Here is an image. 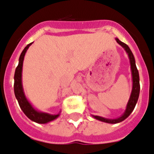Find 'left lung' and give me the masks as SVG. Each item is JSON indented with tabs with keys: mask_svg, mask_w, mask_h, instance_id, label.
<instances>
[{
	"mask_svg": "<svg viewBox=\"0 0 154 154\" xmlns=\"http://www.w3.org/2000/svg\"><path fill=\"white\" fill-rule=\"evenodd\" d=\"M117 43L119 45L122 46L125 48V50L127 52L128 55L129 59H130V64H131V75H132V90H131V96L129 99L128 102L127 106H126V109H125V113L122 114V116L116 119H107L104 118L103 117H99V116H94L92 115V117L94 118L97 119L100 121L103 122H106V123L109 124H117L119 122L123 121L124 120L127 118L129 115L131 114V113L133 111L134 108H135V105H136L139 96V91H140V85H139V71L137 69L136 65H135V57L133 55L132 52H131V49L129 48L126 44L123 43L122 41H121L119 39L116 38Z\"/></svg>",
	"mask_w": 154,
	"mask_h": 154,
	"instance_id": "left-lung-1",
	"label": "left lung"
}]
</instances>
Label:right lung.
<instances>
[{"mask_svg": "<svg viewBox=\"0 0 154 154\" xmlns=\"http://www.w3.org/2000/svg\"><path fill=\"white\" fill-rule=\"evenodd\" d=\"M32 45V43L29 44L22 51L20 57L19 59V65L16 67L15 72V76H14V91H15V98L17 99L19 105L23 113H25L26 116L31 121H34L38 124H46L50 121L55 120L59 116V113L58 114H49L47 113H43V112H39L36 110L29 101L26 98L24 91H23V85H22V70H23V64L24 56L26 52L27 49Z\"/></svg>", "mask_w": 154, "mask_h": 154, "instance_id": "right-lung-1", "label": "right lung"}]
</instances>
